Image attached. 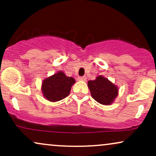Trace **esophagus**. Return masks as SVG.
I'll return each instance as SVG.
<instances>
[{"label": "esophagus", "instance_id": "esophagus-1", "mask_svg": "<svg viewBox=\"0 0 156 156\" xmlns=\"http://www.w3.org/2000/svg\"><path fill=\"white\" fill-rule=\"evenodd\" d=\"M78 80H82V81H86V80H87V78H86L85 76L78 77Z\"/></svg>", "mask_w": 156, "mask_h": 156}]
</instances>
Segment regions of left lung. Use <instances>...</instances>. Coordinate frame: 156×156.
Instances as JSON below:
<instances>
[{
  "label": "left lung",
  "instance_id": "1",
  "mask_svg": "<svg viewBox=\"0 0 156 156\" xmlns=\"http://www.w3.org/2000/svg\"><path fill=\"white\" fill-rule=\"evenodd\" d=\"M88 87L91 95L101 104L110 105L118 95L117 87L101 76L88 81Z\"/></svg>",
  "mask_w": 156,
  "mask_h": 156
}]
</instances>
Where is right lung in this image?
Wrapping results in <instances>:
<instances>
[{
	"instance_id": "add662e5",
	"label": "right lung",
	"mask_w": 156,
	"mask_h": 156,
	"mask_svg": "<svg viewBox=\"0 0 156 156\" xmlns=\"http://www.w3.org/2000/svg\"><path fill=\"white\" fill-rule=\"evenodd\" d=\"M76 83L72 77H67L59 71L43 80L42 85V94L44 98L52 102L59 101L67 98L70 92L71 87Z\"/></svg>"
}]
</instances>
